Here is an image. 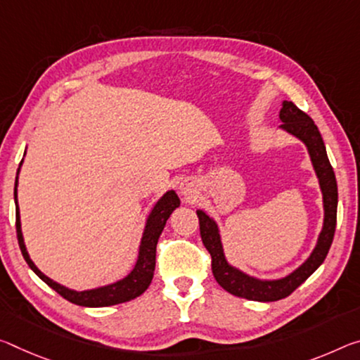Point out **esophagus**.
Segmentation results:
<instances>
[{
    "label": "esophagus",
    "instance_id": "obj_1",
    "mask_svg": "<svg viewBox=\"0 0 360 360\" xmlns=\"http://www.w3.org/2000/svg\"><path fill=\"white\" fill-rule=\"evenodd\" d=\"M179 189H181V193L184 197H192L193 193H195V189H193V184H192V182H187V181L186 182H181Z\"/></svg>",
    "mask_w": 360,
    "mask_h": 360
}]
</instances>
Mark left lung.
<instances>
[{
    "label": "left lung",
    "mask_w": 360,
    "mask_h": 360,
    "mask_svg": "<svg viewBox=\"0 0 360 360\" xmlns=\"http://www.w3.org/2000/svg\"><path fill=\"white\" fill-rule=\"evenodd\" d=\"M278 118L282 122V129L295 136V138H298L301 142H304L322 191L323 226L321 233H319L316 248L312 250L309 258L298 269L288 274L287 277L277 278V281H259V278L250 277L227 262L224 250H222L218 224L207 213H203L202 210H197L202 242L211 255V269H213L216 282L231 295H236L238 298L245 300L262 301V303L287 298L322 264L333 242L336 227V207H338V187H336L333 168L327 157L322 136L319 133L316 124H314L312 118L303 110H300L290 101L282 102Z\"/></svg>",
    "instance_id": "1"
}]
</instances>
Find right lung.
<instances>
[{
	"label": "right lung",
	"instance_id": "right-lung-1",
	"mask_svg": "<svg viewBox=\"0 0 360 360\" xmlns=\"http://www.w3.org/2000/svg\"><path fill=\"white\" fill-rule=\"evenodd\" d=\"M22 165V162H20ZM17 179H19V169H17V178H15V187H14V202H15V231H17V240H19L20 252L24 255L27 264L30 266V269L41 278L44 283H48L51 288L56 290L62 298L70 301L73 304L78 306H86V307H104V306H113L120 303H127L129 300L138 298L149 288L152 282L153 271H155V255H157V242L169 214L179 207V197L176 195L174 191H168L165 195L160 198L155 203V207L152 208L149 218H147L144 233H142L141 245H139V255L138 261H136L134 269L131 271L127 277L122 278L115 283L105 285V287L93 288V290H84V292H75L64 287V285L51 281L48 276L38 269L35 262L30 259V256L27 253L24 236H22L20 229V213H19V205H17Z\"/></svg>",
	"mask_w": 360,
	"mask_h": 360
}]
</instances>
